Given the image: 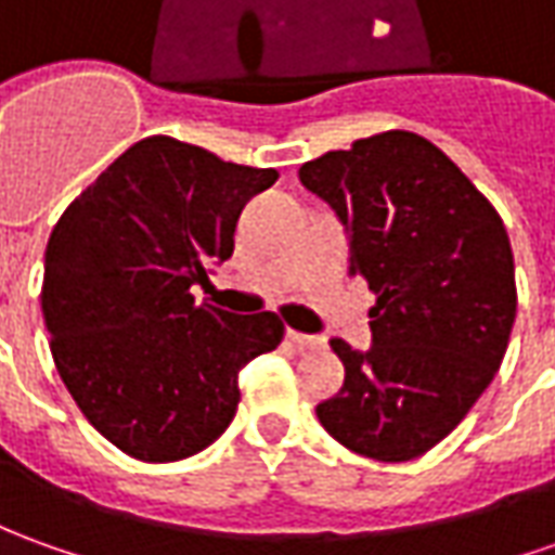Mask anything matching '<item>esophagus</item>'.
Returning <instances> with one entry per match:
<instances>
[{"label": "esophagus", "mask_w": 555, "mask_h": 555, "mask_svg": "<svg viewBox=\"0 0 555 555\" xmlns=\"http://www.w3.org/2000/svg\"><path fill=\"white\" fill-rule=\"evenodd\" d=\"M288 340H292L297 349H322V337L300 334V331H288Z\"/></svg>", "instance_id": "obj_1"}]
</instances>
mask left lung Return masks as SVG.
<instances>
[{
	"label": "left lung",
	"mask_w": 555,
	"mask_h": 555,
	"mask_svg": "<svg viewBox=\"0 0 555 555\" xmlns=\"http://www.w3.org/2000/svg\"><path fill=\"white\" fill-rule=\"evenodd\" d=\"M300 184L340 218L349 276L376 294L371 349H331L343 388L315 416L346 450L410 462L477 404L516 319L514 251L492 203L428 139H358L300 167Z\"/></svg>",
	"instance_id": "8db88e82"
}]
</instances>
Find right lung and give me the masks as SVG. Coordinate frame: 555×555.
Returning a JSON list of instances; mask_svg holds the SVG:
<instances>
[{
    "label": "right lung",
    "instance_id": "add662e5",
    "mask_svg": "<svg viewBox=\"0 0 555 555\" xmlns=\"http://www.w3.org/2000/svg\"><path fill=\"white\" fill-rule=\"evenodd\" d=\"M276 169L149 135L120 154L56 221L41 315L51 356L88 422L142 462H179L224 435L240 371L273 352V312L197 304L233 255L236 221Z\"/></svg>",
    "mask_w": 555,
    "mask_h": 555
}]
</instances>
